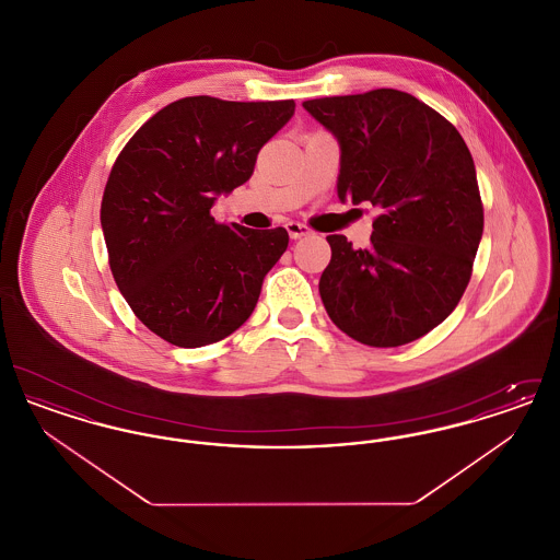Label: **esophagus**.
I'll return each mask as SVG.
<instances>
[{"mask_svg":"<svg viewBox=\"0 0 560 560\" xmlns=\"http://www.w3.org/2000/svg\"><path fill=\"white\" fill-rule=\"evenodd\" d=\"M285 229H288V235L292 237V240H300V237H306V235H311V229L306 226V224H302V222H288L285 224Z\"/></svg>","mask_w":560,"mask_h":560,"instance_id":"34e87169","label":"esophagus"}]
</instances>
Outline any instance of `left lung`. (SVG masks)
Listing matches in <instances>:
<instances>
[{"label":"left lung","mask_w":560,"mask_h":560,"mask_svg":"<svg viewBox=\"0 0 560 560\" xmlns=\"http://www.w3.org/2000/svg\"><path fill=\"white\" fill-rule=\"evenodd\" d=\"M340 144L338 197L372 203V241L329 235L323 306L361 345L413 342L452 315L482 237V203L464 138L416 96L382 88L302 103Z\"/></svg>","instance_id":"1"}]
</instances>
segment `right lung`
Instances as JSON below:
<instances>
[{
	"mask_svg": "<svg viewBox=\"0 0 560 560\" xmlns=\"http://www.w3.org/2000/svg\"><path fill=\"white\" fill-rule=\"evenodd\" d=\"M293 110V101L188 96L153 115L115 161L101 206L108 265L133 315L165 342L213 345L254 313L290 235L218 224L210 210L249 180Z\"/></svg>",
	"mask_w": 560,
	"mask_h": 560,
	"instance_id": "obj_1",
	"label": "right lung"
}]
</instances>
